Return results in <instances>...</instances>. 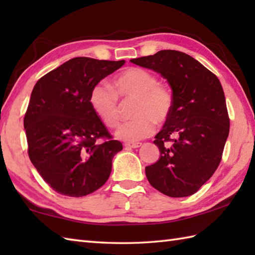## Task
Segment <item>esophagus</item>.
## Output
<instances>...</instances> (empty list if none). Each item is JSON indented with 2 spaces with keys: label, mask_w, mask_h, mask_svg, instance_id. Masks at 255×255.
<instances>
[{
  "label": "esophagus",
  "mask_w": 255,
  "mask_h": 255,
  "mask_svg": "<svg viewBox=\"0 0 255 255\" xmlns=\"http://www.w3.org/2000/svg\"><path fill=\"white\" fill-rule=\"evenodd\" d=\"M125 145H126V147H129V148H139V147H141L142 145V143L141 142H127V143H125Z\"/></svg>",
  "instance_id": "obj_1"
}]
</instances>
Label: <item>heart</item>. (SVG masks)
Here are the masks:
<instances>
[{
  "instance_id": "1",
  "label": "heart",
  "mask_w": 255,
  "mask_h": 255,
  "mask_svg": "<svg viewBox=\"0 0 255 255\" xmlns=\"http://www.w3.org/2000/svg\"><path fill=\"white\" fill-rule=\"evenodd\" d=\"M113 88L104 82L96 83L91 90L92 110L107 127H116L119 122L118 96L136 99L133 116L130 122L117 128L115 136L124 141L133 142L152 134L155 121L164 122L173 106V95L169 88L158 83L152 72L141 68L125 70L114 80Z\"/></svg>"
}]
</instances>
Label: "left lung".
Instances as JSON below:
<instances>
[{"mask_svg": "<svg viewBox=\"0 0 255 255\" xmlns=\"http://www.w3.org/2000/svg\"><path fill=\"white\" fill-rule=\"evenodd\" d=\"M130 61L161 74L173 95L172 111L153 141L160 159L145 166V175L166 196H191L217 170L228 138L223 86L213 72L181 51L160 50Z\"/></svg>", "mask_w": 255, "mask_h": 255, "instance_id": "left-lung-1", "label": "left lung"}]
</instances>
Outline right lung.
I'll list each match as a JSON object with an SVG mask.
<instances>
[{
	"instance_id": "1",
	"label": "right lung",
	"mask_w": 255,
	"mask_h": 255,
	"mask_svg": "<svg viewBox=\"0 0 255 255\" xmlns=\"http://www.w3.org/2000/svg\"><path fill=\"white\" fill-rule=\"evenodd\" d=\"M125 64L78 57L44 75L32 89L24 128L28 155L59 194L82 197L104 185L123 150L90 104L93 86ZM105 137L100 145L97 139Z\"/></svg>"
}]
</instances>
